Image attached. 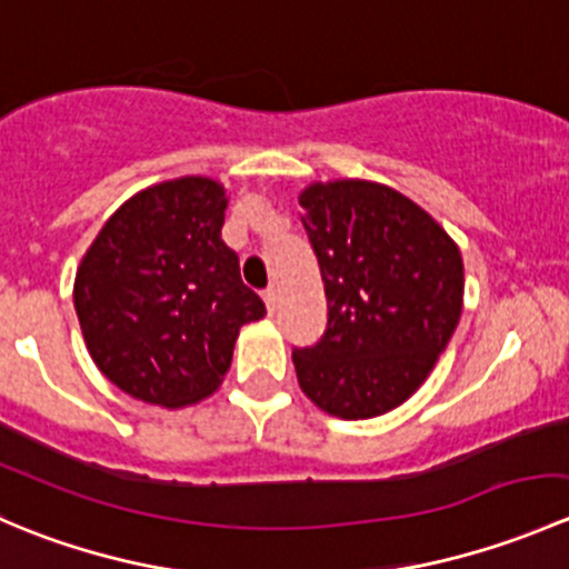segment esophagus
<instances>
[{"mask_svg":"<svg viewBox=\"0 0 569 569\" xmlns=\"http://www.w3.org/2000/svg\"><path fill=\"white\" fill-rule=\"evenodd\" d=\"M263 302H267V311L272 313L274 306H278V289H272V286H269V289L263 291Z\"/></svg>","mask_w":569,"mask_h":569,"instance_id":"esophagus-1","label":"esophagus"}]
</instances>
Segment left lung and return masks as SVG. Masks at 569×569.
<instances>
[{
	"instance_id": "obj_1",
	"label": "left lung",
	"mask_w": 569,
	"mask_h": 569,
	"mask_svg": "<svg viewBox=\"0 0 569 569\" xmlns=\"http://www.w3.org/2000/svg\"><path fill=\"white\" fill-rule=\"evenodd\" d=\"M317 252L327 330L291 360L302 393L343 421L405 405L462 313V252L427 209L366 178L313 181L300 192Z\"/></svg>"
}]
</instances>
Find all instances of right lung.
Masks as SVG:
<instances>
[{"mask_svg":"<svg viewBox=\"0 0 569 569\" xmlns=\"http://www.w3.org/2000/svg\"><path fill=\"white\" fill-rule=\"evenodd\" d=\"M228 194L181 176L131 194L104 222L73 280V308L101 375L157 407L198 405L231 369L233 343L263 319L222 242Z\"/></svg>","mask_w":569,"mask_h":569,"instance_id":"add662e5","label":"right lung"}]
</instances>
